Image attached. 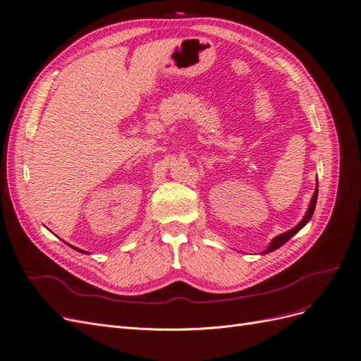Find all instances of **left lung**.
Masks as SVG:
<instances>
[{"mask_svg":"<svg viewBox=\"0 0 361 361\" xmlns=\"http://www.w3.org/2000/svg\"><path fill=\"white\" fill-rule=\"evenodd\" d=\"M316 200H318V183H316V190H314V192H313V195H312V200H310V203H309V209H307V212L304 214L302 220H301L297 226L292 227L290 231H288V232H285V233H281V235H279V236H276L274 239H272V241L269 243V245H268L264 251H262L260 255H268V253H271V251H274V250L280 248L283 244H286L295 233H298V232L301 231V228L310 221V218H312V215H313V212H314V207H316Z\"/></svg>","mask_w":361,"mask_h":361,"instance_id":"obj_1","label":"left lung"}]
</instances>
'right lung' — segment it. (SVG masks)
<instances>
[{
    "label": "right lung",
    "instance_id": "1",
    "mask_svg": "<svg viewBox=\"0 0 361 361\" xmlns=\"http://www.w3.org/2000/svg\"><path fill=\"white\" fill-rule=\"evenodd\" d=\"M72 248H75L76 251H80V253H84V255H89V253H87V251H84V250H81V248H76V247H73V245H71Z\"/></svg>",
    "mask_w": 361,
    "mask_h": 361
}]
</instances>
